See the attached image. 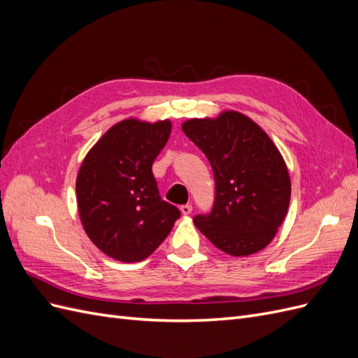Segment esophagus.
<instances>
[{
    "mask_svg": "<svg viewBox=\"0 0 358 358\" xmlns=\"http://www.w3.org/2000/svg\"><path fill=\"white\" fill-rule=\"evenodd\" d=\"M180 212H182V215H189L192 212V206L191 204L180 206Z\"/></svg>",
    "mask_w": 358,
    "mask_h": 358,
    "instance_id": "obj_1",
    "label": "esophagus"
}]
</instances>
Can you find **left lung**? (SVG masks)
Masks as SVG:
<instances>
[{
    "mask_svg": "<svg viewBox=\"0 0 358 358\" xmlns=\"http://www.w3.org/2000/svg\"><path fill=\"white\" fill-rule=\"evenodd\" d=\"M182 129L208 157L215 176L212 212L197 215L194 224L225 254L262 251L289 206V173L279 149L262 127L236 110L188 119Z\"/></svg>",
    "mask_w": 358,
    "mask_h": 358,
    "instance_id": "8db88e82",
    "label": "left lung"
}]
</instances>
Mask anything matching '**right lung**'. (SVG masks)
<instances>
[{"label":"right lung","instance_id":"right-lung-1","mask_svg":"<svg viewBox=\"0 0 358 358\" xmlns=\"http://www.w3.org/2000/svg\"><path fill=\"white\" fill-rule=\"evenodd\" d=\"M171 133L169 119H124L86 154L76 179L85 233L101 252L137 263L166 239L180 216L161 200L152 164Z\"/></svg>","mask_w":358,"mask_h":358}]
</instances>
